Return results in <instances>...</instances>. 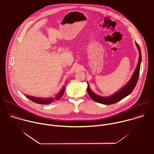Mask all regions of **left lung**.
Masks as SVG:
<instances>
[{
    "label": "left lung",
    "instance_id": "left-lung-1",
    "mask_svg": "<svg viewBox=\"0 0 154 154\" xmlns=\"http://www.w3.org/2000/svg\"><path fill=\"white\" fill-rule=\"evenodd\" d=\"M136 45L139 51V54H140L139 60H138L137 66L134 71V73L133 74L132 76H131V79L128 82V83L118 92H116V93L113 94V95L109 97H102V96H100L96 94L91 90L89 85L88 84V87H87L88 93L89 96L93 100H94V101L98 103H102L104 105H110L120 101L121 100H122V99H124V97L129 95L131 92L133 91L138 80V77L140 75V65L141 62V52L140 48L137 42H136Z\"/></svg>",
    "mask_w": 154,
    "mask_h": 154
}]
</instances>
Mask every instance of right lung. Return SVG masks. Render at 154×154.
<instances>
[{
	"label": "right lung",
	"mask_w": 154,
	"mask_h": 154,
	"mask_svg": "<svg viewBox=\"0 0 154 154\" xmlns=\"http://www.w3.org/2000/svg\"><path fill=\"white\" fill-rule=\"evenodd\" d=\"M65 91V88L63 86L62 90L60 91V93L57 94L56 97L55 98V100H59L64 94V92ZM26 97L29 99L30 100L37 103H39V104H42V105H45V104H49L51 103L52 102L54 101V98H48V99H45V98H41V97H33V96H27Z\"/></svg>",
	"instance_id": "obj_1"
}]
</instances>
